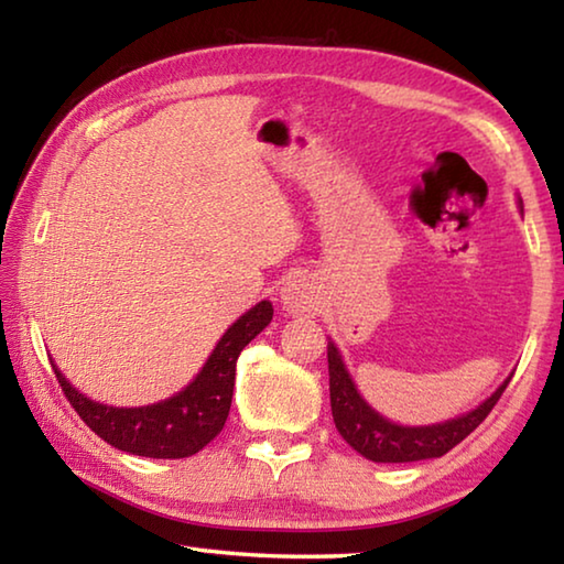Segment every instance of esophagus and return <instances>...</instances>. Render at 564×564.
I'll list each match as a JSON object with an SVG mask.
<instances>
[{"mask_svg":"<svg viewBox=\"0 0 564 564\" xmlns=\"http://www.w3.org/2000/svg\"><path fill=\"white\" fill-rule=\"evenodd\" d=\"M281 303L283 308L293 313V316H303V313L316 311V289L305 275H293V279L281 289Z\"/></svg>","mask_w":564,"mask_h":564,"instance_id":"obj_1","label":"esophagus"}]
</instances>
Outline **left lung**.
I'll return each instance as SVG.
<instances>
[{"instance_id": "1", "label": "left lung", "mask_w": 564, "mask_h": 564, "mask_svg": "<svg viewBox=\"0 0 564 564\" xmlns=\"http://www.w3.org/2000/svg\"><path fill=\"white\" fill-rule=\"evenodd\" d=\"M328 376H330V410L338 433L352 451L373 463H415L427 457H441L463 443L498 403L510 378L470 413L447 420V423L405 427L378 415L352 386L338 348L328 343Z\"/></svg>"}]
</instances>
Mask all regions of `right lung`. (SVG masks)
Masks as SVG:
<instances>
[{
    "instance_id": "right-lung-1",
    "label": "right lung",
    "mask_w": 564,
    "mask_h": 564,
    "mask_svg": "<svg viewBox=\"0 0 564 564\" xmlns=\"http://www.w3.org/2000/svg\"><path fill=\"white\" fill-rule=\"evenodd\" d=\"M271 318V301L253 305L224 333L198 376L181 393L154 405H101L69 386V380L59 373L54 362L52 368L66 400L101 441L131 455L176 460V457L196 455L221 433L228 410H231L236 360L248 343L269 326Z\"/></svg>"
}]
</instances>
